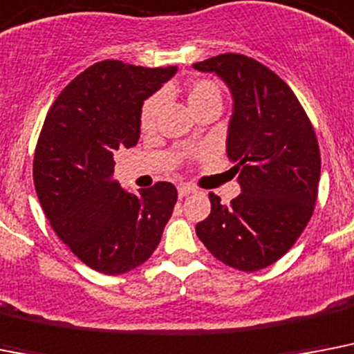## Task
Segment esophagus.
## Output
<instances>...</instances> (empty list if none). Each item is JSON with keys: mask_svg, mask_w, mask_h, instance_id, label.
I'll use <instances>...</instances> for the list:
<instances>
[{"mask_svg": "<svg viewBox=\"0 0 354 354\" xmlns=\"http://www.w3.org/2000/svg\"><path fill=\"white\" fill-rule=\"evenodd\" d=\"M192 192H196V189H194L192 185H180V187H178V194H180V198L189 196V194H192Z\"/></svg>", "mask_w": 354, "mask_h": 354, "instance_id": "esophagus-1", "label": "esophagus"}]
</instances>
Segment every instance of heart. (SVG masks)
Wrapping results in <instances>:
<instances>
[{
  "label": "heart",
  "mask_w": 354,
  "mask_h": 354,
  "mask_svg": "<svg viewBox=\"0 0 354 354\" xmlns=\"http://www.w3.org/2000/svg\"><path fill=\"white\" fill-rule=\"evenodd\" d=\"M171 94L172 88L169 87L163 91L162 96L167 97ZM162 96L156 94V96L149 97L147 102L143 103L142 114H140V125H142L143 131H152L156 127L158 114H160V109H162ZM212 102H222V93H220V87L216 83L209 82V80H196L187 87V103H189L192 112H196L200 107Z\"/></svg>",
  "instance_id": "obj_1"
}]
</instances>
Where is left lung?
Masks as SVG:
<instances>
[{
	"label": "left lung",
	"instance_id": "1",
	"mask_svg": "<svg viewBox=\"0 0 354 354\" xmlns=\"http://www.w3.org/2000/svg\"><path fill=\"white\" fill-rule=\"evenodd\" d=\"M192 67L216 74L231 91L227 156L242 187L229 205L209 194L211 214L196 234L225 266L258 271L280 260L311 220L320 182L317 134L289 85L257 59L220 54Z\"/></svg>",
	"mask_w": 354,
	"mask_h": 354
}]
</instances>
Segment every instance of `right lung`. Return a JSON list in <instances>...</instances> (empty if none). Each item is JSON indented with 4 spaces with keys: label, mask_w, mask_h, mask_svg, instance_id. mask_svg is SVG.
I'll return each instance as SVG.
<instances>
[{
    "label": "right lung",
    "mask_w": 354,
    "mask_h": 354,
    "mask_svg": "<svg viewBox=\"0 0 354 354\" xmlns=\"http://www.w3.org/2000/svg\"><path fill=\"white\" fill-rule=\"evenodd\" d=\"M174 74L100 62L63 88L43 123L34 154L43 212L57 238L103 274L147 261L178 200L169 182L129 192L112 180L116 151L140 140L143 102Z\"/></svg>",
    "instance_id": "add662e5"
}]
</instances>
